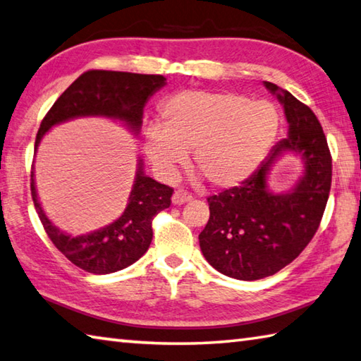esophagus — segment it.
Masks as SVG:
<instances>
[{
    "label": "esophagus",
    "mask_w": 361,
    "mask_h": 361,
    "mask_svg": "<svg viewBox=\"0 0 361 361\" xmlns=\"http://www.w3.org/2000/svg\"><path fill=\"white\" fill-rule=\"evenodd\" d=\"M191 199H192V195L189 194V192H186V191H183V189H176V191L172 195L173 205H183V203H186V202H189Z\"/></svg>",
    "instance_id": "obj_1"
}]
</instances>
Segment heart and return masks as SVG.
<instances>
[{
  "label": "heart",
  "instance_id": "obj_1",
  "mask_svg": "<svg viewBox=\"0 0 361 361\" xmlns=\"http://www.w3.org/2000/svg\"><path fill=\"white\" fill-rule=\"evenodd\" d=\"M143 149L161 178L173 180L194 149V166L214 188H232L257 169L276 140L281 115L268 101L233 91L188 90L159 107Z\"/></svg>",
  "mask_w": 361,
  "mask_h": 361
}]
</instances>
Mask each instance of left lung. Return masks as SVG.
Returning a JSON list of instances; mask_svg holds the SVG:
<instances>
[{"label":"left lung","instance_id":"obj_1","mask_svg":"<svg viewBox=\"0 0 361 361\" xmlns=\"http://www.w3.org/2000/svg\"><path fill=\"white\" fill-rule=\"evenodd\" d=\"M265 87L284 106L289 135L241 186L207 199L209 219L199 235L208 264L241 281L271 276L298 257L317 232L331 188V154L317 116L289 91ZM284 151L302 156L305 175L292 192L274 195L266 175Z\"/></svg>","mask_w":361,"mask_h":361}]
</instances>
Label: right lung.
<instances>
[{
  "label": "right lung",
  "mask_w": 361,
  "mask_h": 361,
  "mask_svg": "<svg viewBox=\"0 0 361 361\" xmlns=\"http://www.w3.org/2000/svg\"><path fill=\"white\" fill-rule=\"evenodd\" d=\"M164 85V75L97 69L83 72L44 116L35 148L51 126L77 116L114 118L139 133L148 97ZM32 176L31 172V197L51 243L72 264L94 274L115 273L139 260L152 243L153 218L172 203L173 189L147 176L139 162L129 203L120 218L101 231L72 237L56 228L45 216Z\"/></svg>",
  "instance_id": "right-lung-1"
}]
</instances>
